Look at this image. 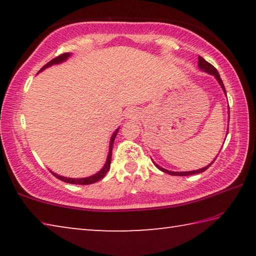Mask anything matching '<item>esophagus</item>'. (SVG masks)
Returning <instances> with one entry per match:
<instances>
[{
	"mask_svg": "<svg viewBox=\"0 0 256 256\" xmlns=\"http://www.w3.org/2000/svg\"><path fill=\"white\" fill-rule=\"evenodd\" d=\"M126 118H136V110H128V112H126Z\"/></svg>",
	"mask_w": 256,
	"mask_h": 256,
	"instance_id": "obj_1",
	"label": "esophagus"
}]
</instances>
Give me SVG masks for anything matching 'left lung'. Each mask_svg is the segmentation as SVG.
I'll use <instances>...</instances> for the list:
<instances>
[{"label":"left lung","mask_w":256,"mask_h":256,"mask_svg":"<svg viewBox=\"0 0 256 256\" xmlns=\"http://www.w3.org/2000/svg\"><path fill=\"white\" fill-rule=\"evenodd\" d=\"M198 68H200L201 71L209 73V74L214 76L216 78V80L219 82L220 86H222V90H224V94H226V96H227L226 89H224V82H222V78H220V76H219V72L216 71V68L214 66H211L210 63H208L204 58H201V56H198ZM228 107H229V106H228ZM226 134H228V130H227V133H226ZM216 158L214 159V162L216 160ZM214 162L208 164V166H206V167L200 168V170H192V172H172V170H164V168L160 167L159 164H157L154 162V166L158 168V170H160L164 172H167V174H170V175H174V176H188V175H193V174H200V172H203L204 170H206L208 168H209V167L211 166V164H214Z\"/></svg>","instance_id":"obj_1"}]
</instances>
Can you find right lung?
<instances>
[{
    "label": "right lung",
    "mask_w": 256,
    "mask_h": 256,
    "mask_svg": "<svg viewBox=\"0 0 256 256\" xmlns=\"http://www.w3.org/2000/svg\"><path fill=\"white\" fill-rule=\"evenodd\" d=\"M71 55H72L71 53H64V54H62V55L58 56V58H55L54 60H50V62L47 63L46 66H42V68H40V72L44 71L45 68H50V66H56V64H60V63L66 62V60L68 58H70ZM40 72H38V73H40ZM118 130H120V128H116V131L112 134V136H110V149H108V154H107L106 162H105V164H104V166H102V170H99L98 172H96V174H94V175L89 176V177H84V178H71V177H64V176H60V175L55 174V172H52V170H50V172H52V174H53V175L56 177V178H58V180H60L66 182V183L76 184V185H89V184L96 183V182L102 180L104 177H105V175L107 174V172L110 170V168L112 144H114V140H115V138H116V134L118 133Z\"/></svg>",
    "instance_id": "add662e5"
}]
</instances>
